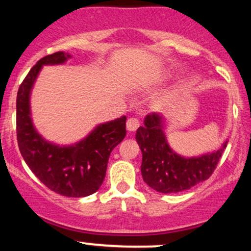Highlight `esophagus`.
Returning <instances> with one entry per match:
<instances>
[{"mask_svg": "<svg viewBox=\"0 0 251 251\" xmlns=\"http://www.w3.org/2000/svg\"><path fill=\"white\" fill-rule=\"evenodd\" d=\"M139 125H140L139 119H138V118H134V117L128 118L127 123H126V127H127L128 131H131V132L135 131V129L139 127Z\"/></svg>", "mask_w": 251, "mask_h": 251, "instance_id": "34e87169", "label": "esophagus"}]
</instances>
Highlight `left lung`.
I'll return each instance as SVG.
<instances>
[{
    "instance_id": "8db88e82",
    "label": "left lung",
    "mask_w": 251,
    "mask_h": 251,
    "mask_svg": "<svg viewBox=\"0 0 251 251\" xmlns=\"http://www.w3.org/2000/svg\"><path fill=\"white\" fill-rule=\"evenodd\" d=\"M143 153L142 175L146 184L162 194L191 189L214 174L227 142L212 153L184 158L170 149L163 132V118L150 113L135 134Z\"/></svg>"
}]
</instances>
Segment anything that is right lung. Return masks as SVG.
I'll return each mask as SVG.
<instances>
[{
  "label": "right lung",
  "mask_w": 251,
  "mask_h": 251,
  "mask_svg": "<svg viewBox=\"0 0 251 251\" xmlns=\"http://www.w3.org/2000/svg\"><path fill=\"white\" fill-rule=\"evenodd\" d=\"M71 55L56 51L36 62L20 85L16 98V133L20 152L34 175L56 194L86 197L99 190L109 154L126 135V117L105 123L82 142L60 148L46 142L30 119L29 94L43 65L63 63Z\"/></svg>",
  "instance_id": "add662e5"
}]
</instances>
